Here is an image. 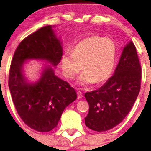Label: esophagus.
Instances as JSON below:
<instances>
[{
  "label": "esophagus",
  "mask_w": 151,
  "mask_h": 151,
  "mask_svg": "<svg viewBox=\"0 0 151 151\" xmlns=\"http://www.w3.org/2000/svg\"><path fill=\"white\" fill-rule=\"evenodd\" d=\"M77 97H78V99H81L83 97L82 93H81L80 91H77Z\"/></svg>",
  "instance_id": "esophagus-1"
}]
</instances>
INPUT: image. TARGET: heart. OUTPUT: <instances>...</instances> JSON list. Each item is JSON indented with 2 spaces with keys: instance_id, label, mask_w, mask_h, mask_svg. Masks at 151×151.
I'll use <instances>...</instances> for the list:
<instances>
[{
  "instance_id": "heart-1",
  "label": "heart",
  "mask_w": 151,
  "mask_h": 151,
  "mask_svg": "<svg viewBox=\"0 0 151 151\" xmlns=\"http://www.w3.org/2000/svg\"><path fill=\"white\" fill-rule=\"evenodd\" d=\"M116 47L109 39L90 37L75 46L73 52L67 51L62 58V66L67 77L74 79L84 68L78 79L79 85L86 86L109 79L114 70ZM83 66H82V65Z\"/></svg>"
}]
</instances>
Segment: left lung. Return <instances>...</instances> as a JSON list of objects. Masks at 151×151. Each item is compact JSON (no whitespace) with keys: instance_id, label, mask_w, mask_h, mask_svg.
Returning a JSON list of instances; mask_svg holds the SVG:
<instances>
[{"instance_id":"8db88e82","label":"left lung","mask_w":151,"mask_h":151,"mask_svg":"<svg viewBox=\"0 0 151 151\" xmlns=\"http://www.w3.org/2000/svg\"><path fill=\"white\" fill-rule=\"evenodd\" d=\"M141 79V67L136 47L130 41L123 49L114 75L99 89L84 94L89 105L85 125L98 132L119 125L138 97Z\"/></svg>"}]
</instances>
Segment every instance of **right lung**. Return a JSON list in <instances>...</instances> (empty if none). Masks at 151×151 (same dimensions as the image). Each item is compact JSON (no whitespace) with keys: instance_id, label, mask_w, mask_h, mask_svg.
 I'll use <instances>...</instances> for the list:
<instances>
[{"instance_id":"right-lung-1","label":"right lung","mask_w":151,"mask_h":151,"mask_svg":"<svg viewBox=\"0 0 151 151\" xmlns=\"http://www.w3.org/2000/svg\"><path fill=\"white\" fill-rule=\"evenodd\" d=\"M54 26L47 25L25 37L15 50L10 68L8 86L18 115L27 126L39 132L57 127L66 107L77 99V93L55 74L62 56L60 38ZM41 60L45 65L40 78L30 82L24 74L27 60Z\"/></svg>"}]
</instances>
